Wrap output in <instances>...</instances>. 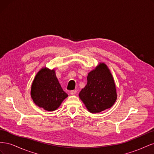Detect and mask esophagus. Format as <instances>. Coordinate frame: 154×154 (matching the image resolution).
<instances>
[{
	"label": "esophagus",
	"instance_id": "1",
	"mask_svg": "<svg viewBox=\"0 0 154 154\" xmlns=\"http://www.w3.org/2000/svg\"><path fill=\"white\" fill-rule=\"evenodd\" d=\"M70 93H71V95H74L76 93V90H72V91H71V92H70Z\"/></svg>",
	"mask_w": 154,
	"mask_h": 154
}]
</instances>
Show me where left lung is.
Returning a JSON list of instances; mask_svg holds the SVG:
<instances>
[{"mask_svg":"<svg viewBox=\"0 0 154 154\" xmlns=\"http://www.w3.org/2000/svg\"><path fill=\"white\" fill-rule=\"evenodd\" d=\"M91 113H97L112 106L117 98L112 76L105 63H100L88 74L87 83L79 93Z\"/></svg>","mask_w":154,"mask_h":154,"instance_id":"obj_1","label":"left lung"}]
</instances>
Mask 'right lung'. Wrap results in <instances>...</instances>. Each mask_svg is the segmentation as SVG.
<instances>
[{"mask_svg": "<svg viewBox=\"0 0 154 154\" xmlns=\"http://www.w3.org/2000/svg\"><path fill=\"white\" fill-rule=\"evenodd\" d=\"M31 96L36 105L48 111L57 109L68 96L60 85L55 71L48 68L37 73L31 85Z\"/></svg>", "mask_w": 154, "mask_h": 154, "instance_id": "right-lung-1", "label": "right lung"}]
</instances>
